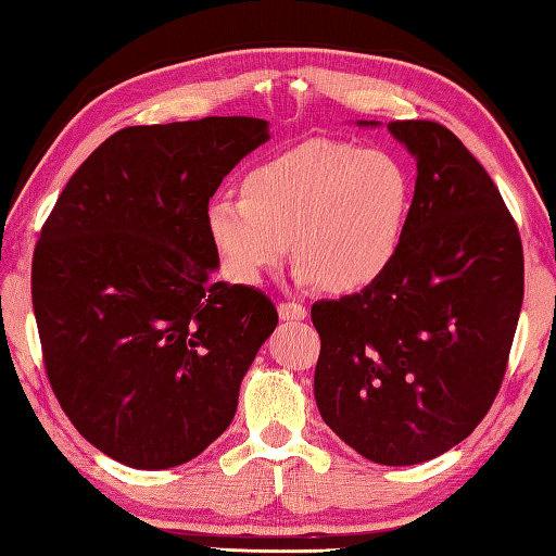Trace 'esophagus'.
Instances as JSON below:
<instances>
[{
  "label": "esophagus",
  "mask_w": 556,
  "mask_h": 556,
  "mask_svg": "<svg viewBox=\"0 0 556 556\" xmlns=\"http://www.w3.org/2000/svg\"><path fill=\"white\" fill-rule=\"evenodd\" d=\"M277 312H279L281 321H287V324H299L306 318V308L296 304V301H279Z\"/></svg>",
  "instance_id": "esophagus-1"
}]
</instances>
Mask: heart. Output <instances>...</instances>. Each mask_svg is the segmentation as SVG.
<instances>
[{
    "label": "heart",
    "instance_id": "heart-1",
    "mask_svg": "<svg viewBox=\"0 0 556 556\" xmlns=\"http://www.w3.org/2000/svg\"><path fill=\"white\" fill-rule=\"evenodd\" d=\"M412 211L407 168L380 149L304 139L248 168L240 199L218 195L205 230L238 285H260L291 255L299 279L357 294L388 275Z\"/></svg>",
    "mask_w": 556,
    "mask_h": 556
}]
</instances>
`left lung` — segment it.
<instances>
[{
  "label": "left lung",
  "instance_id": "left-lung-1",
  "mask_svg": "<svg viewBox=\"0 0 556 556\" xmlns=\"http://www.w3.org/2000/svg\"><path fill=\"white\" fill-rule=\"evenodd\" d=\"M388 129L417 159L407 232L380 281L312 306L321 336L314 394L357 454L412 466L456 446L491 409L520 318L525 260L501 191L454 131L429 119Z\"/></svg>",
  "mask_w": 556,
  "mask_h": 556
}]
</instances>
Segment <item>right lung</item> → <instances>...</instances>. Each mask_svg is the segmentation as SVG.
<instances>
[{
    "label": "right lung",
    "instance_id": "obj_1",
    "mask_svg": "<svg viewBox=\"0 0 556 556\" xmlns=\"http://www.w3.org/2000/svg\"><path fill=\"white\" fill-rule=\"evenodd\" d=\"M269 139L255 117L127 127L65 184L34 250L43 365L73 427L131 468L181 466L230 427L279 321L255 287L213 281L205 208Z\"/></svg>",
    "mask_w": 556,
    "mask_h": 556
}]
</instances>
